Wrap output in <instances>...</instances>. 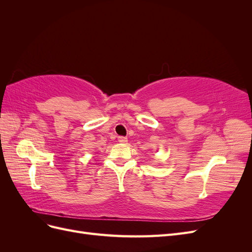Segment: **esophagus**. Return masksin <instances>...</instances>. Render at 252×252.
<instances>
[{
  "label": "esophagus",
  "mask_w": 252,
  "mask_h": 252,
  "mask_svg": "<svg viewBox=\"0 0 252 252\" xmlns=\"http://www.w3.org/2000/svg\"><path fill=\"white\" fill-rule=\"evenodd\" d=\"M118 141H119L120 143H122V144H126L128 140H127V138H125V136H119Z\"/></svg>",
  "instance_id": "esophagus-1"
}]
</instances>
